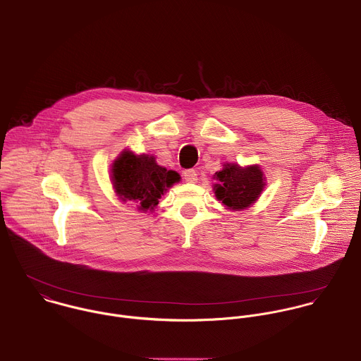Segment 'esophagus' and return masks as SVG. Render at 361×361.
<instances>
[{"label":"esophagus","instance_id":"1","mask_svg":"<svg viewBox=\"0 0 361 361\" xmlns=\"http://www.w3.org/2000/svg\"><path fill=\"white\" fill-rule=\"evenodd\" d=\"M183 179L189 183H195L197 180V172L195 169H188L183 172Z\"/></svg>","mask_w":361,"mask_h":361}]
</instances>
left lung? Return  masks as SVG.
<instances>
[{"instance_id": "1", "label": "left lung", "mask_w": 361, "mask_h": 361, "mask_svg": "<svg viewBox=\"0 0 361 361\" xmlns=\"http://www.w3.org/2000/svg\"><path fill=\"white\" fill-rule=\"evenodd\" d=\"M214 195L228 210L240 212L250 207L266 186V176L259 165L240 166L226 162L223 169L213 175Z\"/></svg>"}]
</instances>
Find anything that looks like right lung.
I'll return each instance as SVG.
<instances>
[{"mask_svg": "<svg viewBox=\"0 0 361 361\" xmlns=\"http://www.w3.org/2000/svg\"><path fill=\"white\" fill-rule=\"evenodd\" d=\"M180 175L157 164L154 155L123 149L111 165V182L123 203L131 202L141 213L154 212L158 200Z\"/></svg>", "mask_w": 361, "mask_h": 361, "instance_id": "obj_1", "label": "right lung"}]
</instances>
